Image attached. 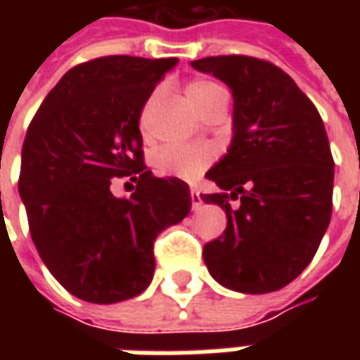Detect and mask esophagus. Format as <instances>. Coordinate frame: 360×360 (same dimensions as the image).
Instances as JSON below:
<instances>
[{
  "mask_svg": "<svg viewBox=\"0 0 360 360\" xmlns=\"http://www.w3.org/2000/svg\"><path fill=\"white\" fill-rule=\"evenodd\" d=\"M191 200H193V210H198L202 206V198H200V193L196 188H191Z\"/></svg>",
  "mask_w": 360,
  "mask_h": 360,
  "instance_id": "obj_1",
  "label": "esophagus"
}]
</instances>
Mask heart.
Returning a JSON list of instances; mask_svg holds the SVG:
<instances>
[{
    "instance_id": "1",
    "label": "heart",
    "mask_w": 360,
    "mask_h": 360,
    "mask_svg": "<svg viewBox=\"0 0 360 360\" xmlns=\"http://www.w3.org/2000/svg\"><path fill=\"white\" fill-rule=\"evenodd\" d=\"M185 92L193 108L200 111L206 103L226 90L218 86L216 82L198 79V81L188 82ZM212 160H214V150L210 146H167L158 152L156 167L158 172L164 175L195 181L206 172Z\"/></svg>"
}]
</instances>
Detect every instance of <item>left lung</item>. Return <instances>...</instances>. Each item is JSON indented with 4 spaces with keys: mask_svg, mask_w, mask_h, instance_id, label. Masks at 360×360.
<instances>
[{
    "mask_svg": "<svg viewBox=\"0 0 360 360\" xmlns=\"http://www.w3.org/2000/svg\"><path fill=\"white\" fill-rule=\"evenodd\" d=\"M191 65L233 94L231 144L206 173L219 193L200 195L227 216L224 235L204 245L206 268L239 293L278 291L310 264L332 218L333 158L322 117L268 61L219 56Z\"/></svg>",
    "mask_w": 360,
    "mask_h": 360,
    "instance_id": "1",
    "label": "left lung"
}]
</instances>
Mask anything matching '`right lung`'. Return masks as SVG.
<instances>
[{
    "label": "right lung",
    "instance_id": "obj_1",
    "mask_svg": "<svg viewBox=\"0 0 360 360\" xmlns=\"http://www.w3.org/2000/svg\"><path fill=\"white\" fill-rule=\"evenodd\" d=\"M177 58H98L67 71L36 111L22 144L19 195L46 268L75 297L127 301L152 281L154 241L191 212L177 177L142 162L139 119ZM115 176L134 181L115 197ZM131 185V183H127Z\"/></svg>",
    "mask_w": 360,
    "mask_h": 360
}]
</instances>
